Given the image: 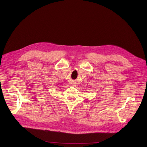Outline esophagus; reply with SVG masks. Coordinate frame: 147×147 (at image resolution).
Segmentation results:
<instances>
[{"instance_id":"1","label":"esophagus","mask_w":147,"mask_h":147,"mask_svg":"<svg viewBox=\"0 0 147 147\" xmlns=\"http://www.w3.org/2000/svg\"><path fill=\"white\" fill-rule=\"evenodd\" d=\"M73 84H74V83H73Z\"/></svg>"}]
</instances>
